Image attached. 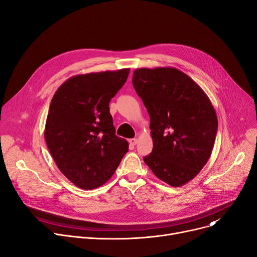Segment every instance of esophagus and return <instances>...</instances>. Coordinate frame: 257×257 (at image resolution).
<instances>
[{
  "mask_svg": "<svg viewBox=\"0 0 257 257\" xmlns=\"http://www.w3.org/2000/svg\"><path fill=\"white\" fill-rule=\"evenodd\" d=\"M129 144L131 146H136L138 144V139H130L129 140Z\"/></svg>",
  "mask_w": 257,
  "mask_h": 257,
  "instance_id": "esophagus-1",
  "label": "esophagus"
}]
</instances>
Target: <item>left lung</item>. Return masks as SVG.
Instances as JSON below:
<instances>
[{
	"mask_svg": "<svg viewBox=\"0 0 257 257\" xmlns=\"http://www.w3.org/2000/svg\"><path fill=\"white\" fill-rule=\"evenodd\" d=\"M132 83L150 115L153 150L144 161L158 179L182 186L211 155L218 129L214 108L203 89L175 67L137 69Z\"/></svg>",
	"mask_w": 257,
	"mask_h": 257,
	"instance_id": "1",
	"label": "left lung"
}]
</instances>
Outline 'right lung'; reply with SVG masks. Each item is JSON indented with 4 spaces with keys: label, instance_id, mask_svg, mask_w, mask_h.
<instances>
[{
    "label": "right lung",
    "instance_id": "obj_1",
    "mask_svg": "<svg viewBox=\"0 0 257 257\" xmlns=\"http://www.w3.org/2000/svg\"><path fill=\"white\" fill-rule=\"evenodd\" d=\"M130 69L77 75L54 93L45 128L49 151L76 186L92 190L109 180L128 151L115 136L109 102Z\"/></svg>",
    "mask_w": 257,
    "mask_h": 257
}]
</instances>
